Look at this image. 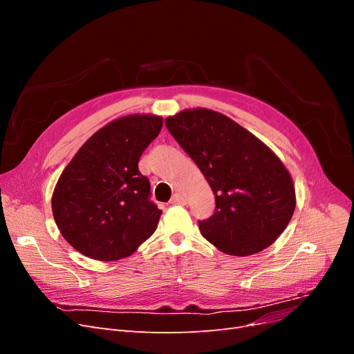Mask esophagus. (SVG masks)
I'll use <instances>...</instances> for the list:
<instances>
[{
	"instance_id": "34e87169",
	"label": "esophagus",
	"mask_w": 354,
	"mask_h": 354,
	"mask_svg": "<svg viewBox=\"0 0 354 354\" xmlns=\"http://www.w3.org/2000/svg\"><path fill=\"white\" fill-rule=\"evenodd\" d=\"M185 202H186V198L181 194H176L173 198H171V203H174V205H181V203Z\"/></svg>"
}]
</instances>
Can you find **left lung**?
Returning a JSON list of instances; mask_svg holds the SVG:
<instances>
[{"mask_svg":"<svg viewBox=\"0 0 354 354\" xmlns=\"http://www.w3.org/2000/svg\"><path fill=\"white\" fill-rule=\"evenodd\" d=\"M216 196V211L199 221L202 236L229 255L266 250L286 229L295 187L282 160L260 138L220 112L185 109L165 120Z\"/></svg>","mask_w":354,"mask_h":354,"instance_id":"1","label":"left lung"}]
</instances>
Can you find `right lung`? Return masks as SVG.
I'll use <instances>...</instances> for the list:
<instances>
[{
  "mask_svg": "<svg viewBox=\"0 0 354 354\" xmlns=\"http://www.w3.org/2000/svg\"><path fill=\"white\" fill-rule=\"evenodd\" d=\"M162 116L127 115L95 131L63 169L53 192L55 221L69 245L90 259L130 257L156 230L160 211L138 159L158 137Z\"/></svg>",
  "mask_w": 354,
  "mask_h": 354,
  "instance_id": "add662e5",
  "label": "right lung"
}]
</instances>
